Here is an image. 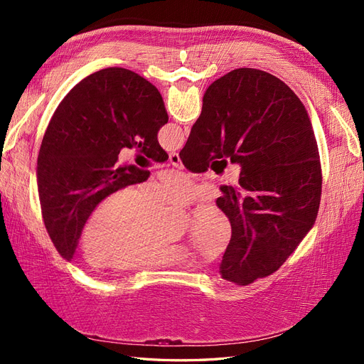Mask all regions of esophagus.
Masks as SVG:
<instances>
[{
    "label": "esophagus",
    "mask_w": 364,
    "mask_h": 364,
    "mask_svg": "<svg viewBox=\"0 0 364 364\" xmlns=\"http://www.w3.org/2000/svg\"><path fill=\"white\" fill-rule=\"evenodd\" d=\"M168 161H170V164L173 165V167H178V168H182V161H181V158H179V155H178V153H170V156H168Z\"/></svg>",
    "instance_id": "obj_1"
}]
</instances>
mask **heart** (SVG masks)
<instances>
[{"mask_svg": "<svg viewBox=\"0 0 364 364\" xmlns=\"http://www.w3.org/2000/svg\"><path fill=\"white\" fill-rule=\"evenodd\" d=\"M199 196L190 176L168 171L144 193L135 186H121L105 196L85 220L79 246L87 264L115 272L190 264L194 253L181 238L161 234L164 205H188ZM230 237L226 215L214 205L196 209L191 240L206 255L223 250Z\"/></svg>", "mask_w": 364, "mask_h": 364, "instance_id": "obj_1", "label": "heart"}]
</instances>
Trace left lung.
Here are the masks:
<instances>
[{"mask_svg": "<svg viewBox=\"0 0 364 364\" xmlns=\"http://www.w3.org/2000/svg\"><path fill=\"white\" fill-rule=\"evenodd\" d=\"M167 123L156 86L126 68L85 77L60 102L42 139L36 178L43 225L63 259H73L85 220L105 196L149 178L136 165H117L121 149L168 159L158 142Z\"/></svg>", "mask_w": 364, "mask_h": 364, "instance_id": "8db88e82", "label": "left lung"}]
</instances>
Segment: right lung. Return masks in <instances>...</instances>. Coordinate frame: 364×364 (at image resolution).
<instances>
[{
  "mask_svg": "<svg viewBox=\"0 0 364 364\" xmlns=\"http://www.w3.org/2000/svg\"><path fill=\"white\" fill-rule=\"evenodd\" d=\"M179 156L193 173L223 156L241 165L238 185L220 186L215 200L232 230L223 279L269 277L311 230L322 196L318 149L305 106L278 77L238 68L209 85Z\"/></svg>",
  "mask_w": 364,
  "mask_h": 364,
  "instance_id": "obj_1",
  "label": "right lung"
}]
</instances>
